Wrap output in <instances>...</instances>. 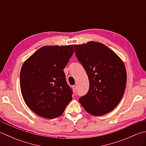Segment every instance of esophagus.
<instances>
[{"mask_svg":"<svg viewBox=\"0 0 146 146\" xmlns=\"http://www.w3.org/2000/svg\"><path fill=\"white\" fill-rule=\"evenodd\" d=\"M72 88H73V90L74 91H76V85H73V86H72Z\"/></svg>","mask_w":146,"mask_h":146,"instance_id":"obj_1","label":"esophagus"}]
</instances>
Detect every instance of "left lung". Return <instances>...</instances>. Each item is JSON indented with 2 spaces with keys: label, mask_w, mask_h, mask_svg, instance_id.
Wrapping results in <instances>:
<instances>
[{
  "label": "left lung",
  "mask_w": 146,
  "mask_h": 146,
  "mask_svg": "<svg viewBox=\"0 0 146 146\" xmlns=\"http://www.w3.org/2000/svg\"><path fill=\"white\" fill-rule=\"evenodd\" d=\"M76 58L88 76L89 90L80 103L88 113L100 116L113 110L124 94L127 73L121 59L95 41L74 45Z\"/></svg>",
  "instance_id": "obj_1"
}]
</instances>
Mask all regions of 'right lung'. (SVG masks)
<instances>
[{
  "label": "right lung",
  "instance_id": "1",
  "mask_svg": "<svg viewBox=\"0 0 146 146\" xmlns=\"http://www.w3.org/2000/svg\"><path fill=\"white\" fill-rule=\"evenodd\" d=\"M74 52L73 46H44L24 62L20 73L22 95L39 116L54 119L72 100L63 70Z\"/></svg>",
  "mask_w": 146,
  "mask_h": 146
}]
</instances>
